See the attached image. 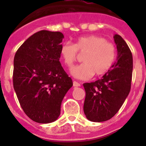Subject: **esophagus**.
Returning <instances> with one entry per match:
<instances>
[{
	"instance_id": "esophagus-1",
	"label": "esophagus",
	"mask_w": 146,
	"mask_h": 146,
	"mask_svg": "<svg viewBox=\"0 0 146 146\" xmlns=\"http://www.w3.org/2000/svg\"><path fill=\"white\" fill-rule=\"evenodd\" d=\"M73 86H74V87H79V86H80V83H79V82H76V81H73Z\"/></svg>"
}]
</instances>
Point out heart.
Returning a JSON list of instances; mask_svg holds the SVG:
<instances>
[{"mask_svg":"<svg viewBox=\"0 0 146 146\" xmlns=\"http://www.w3.org/2000/svg\"><path fill=\"white\" fill-rule=\"evenodd\" d=\"M77 51L86 52L82 64L73 66L70 74L78 80H88L94 75L102 76L112 67L117 56L114 44L108 42L103 37L86 35L76 38L74 44L64 42L60 48V55L64 64L73 66L77 57Z\"/></svg>","mask_w":146,"mask_h":146,"instance_id":"heart-1","label":"heart"}]
</instances>
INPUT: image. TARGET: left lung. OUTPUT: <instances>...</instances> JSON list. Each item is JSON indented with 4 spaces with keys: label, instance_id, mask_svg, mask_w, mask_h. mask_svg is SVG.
Returning a JSON list of instances; mask_svg holds the SVG:
<instances>
[{
    "label": "left lung",
    "instance_id": "1",
    "mask_svg": "<svg viewBox=\"0 0 146 146\" xmlns=\"http://www.w3.org/2000/svg\"><path fill=\"white\" fill-rule=\"evenodd\" d=\"M113 39L117 50V61L102 79L83 84L86 91L83 111L87 119L92 122H103L113 117L131 88L132 53L120 35L115 34Z\"/></svg>",
    "mask_w": 146,
    "mask_h": 146
}]
</instances>
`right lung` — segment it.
Wrapping results in <instances>:
<instances>
[{
  "instance_id": "obj_1",
  "label": "right lung",
  "mask_w": 146,
  "mask_h": 146,
  "mask_svg": "<svg viewBox=\"0 0 146 146\" xmlns=\"http://www.w3.org/2000/svg\"><path fill=\"white\" fill-rule=\"evenodd\" d=\"M64 38L60 32L42 30L24 42L13 60V88L26 115L35 122L57 120L73 81L59 60Z\"/></svg>"
}]
</instances>
